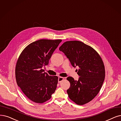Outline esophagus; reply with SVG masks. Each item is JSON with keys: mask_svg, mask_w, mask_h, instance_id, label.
<instances>
[{"mask_svg": "<svg viewBox=\"0 0 121 121\" xmlns=\"http://www.w3.org/2000/svg\"><path fill=\"white\" fill-rule=\"evenodd\" d=\"M63 80H64V78L63 77H59V78H58V82H59V83L61 82L62 81H63Z\"/></svg>", "mask_w": 121, "mask_h": 121, "instance_id": "obj_1", "label": "esophagus"}]
</instances>
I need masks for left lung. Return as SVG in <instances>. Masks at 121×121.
<instances>
[{
  "label": "left lung",
  "instance_id": "obj_1",
  "mask_svg": "<svg viewBox=\"0 0 121 121\" xmlns=\"http://www.w3.org/2000/svg\"><path fill=\"white\" fill-rule=\"evenodd\" d=\"M73 67L78 66V81L68 77L70 87L67 90L70 99L83 105L94 98L100 91L105 77V66L101 56L92 47L79 41L64 42L59 48Z\"/></svg>",
  "mask_w": 121,
  "mask_h": 121
}]
</instances>
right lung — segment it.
Instances as JSON below:
<instances>
[{"label": "right lung", "mask_w": 121, "mask_h": 121, "mask_svg": "<svg viewBox=\"0 0 121 121\" xmlns=\"http://www.w3.org/2000/svg\"><path fill=\"white\" fill-rule=\"evenodd\" d=\"M61 39H40L27 46L17 60L15 78L17 85L28 99L36 103H43L55 92L58 77L44 72L43 66L49 60Z\"/></svg>", "instance_id": "obj_1"}]
</instances>
